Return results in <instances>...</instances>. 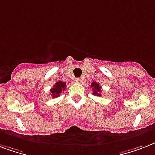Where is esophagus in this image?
Wrapping results in <instances>:
<instances>
[{"label":"esophagus","instance_id":"1","mask_svg":"<svg viewBox=\"0 0 155 155\" xmlns=\"http://www.w3.org/2000/svg\"><path fill=\"white\" fill-rule=\"evenodd\" d=\"M82 78H77V79H76V82L77 83H81L82 82Z\"/></svg>","mask_w":155,"mask_h":155}]
</instances>
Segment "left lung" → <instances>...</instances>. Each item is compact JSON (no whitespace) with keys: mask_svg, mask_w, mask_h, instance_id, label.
I'll return each instance as SVG.
<instances>
[{"mask_svg":"<svg viewBox=\"0 0 155 155\" xmlns=\"http://www.w3.org/2000/svg\"><path fill=\"white\" fill-rule=\"evenodd\" d=\"M91 87H92V91H93V92H92V94L94 95V96H101V86L99 84H97V82H93L92 83V85H91Z\"/></svg>","mask_w":155,"mask_h":155,"instance_id":"left-lung-1","label":"left lung"}]
</instances>
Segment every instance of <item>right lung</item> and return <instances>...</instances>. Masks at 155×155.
Masks as SVG:
<instances>
[{
	"label": "right lung",
	"mask_w": 155,
	"mask_h": 155,
	"mask_svg": "<svg viewBox=\"0 0 155 155\" xmlns=\"http://www.w3.org/2000/svg\"><path fill=\"white\" fill-rule=\"evenodd\" d=\"M66 83L62 82V81H58L54 85V87L51 89V93L50 94L51 95L53 98H56V97H59V94H60L62 91H64L66 88Z\"/></svg>",
	"instance_id": "1"
}]
</instances>
